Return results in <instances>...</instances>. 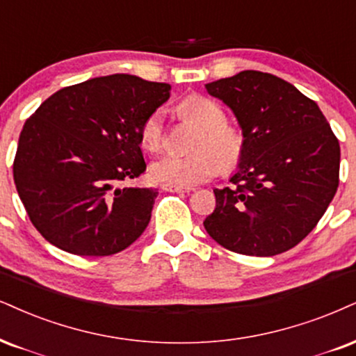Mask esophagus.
I'll return each mask as SVG.
<instances>
[{
    "mask_svg": "<svg viewBox=\"0 0 356 356\" xmlns=\"http://www.w3.org/2000/svg\"><path fill=\"white\" fill-rule=\"evenodd\" d=\"M165 191L170 193H190L193 188H186V186H175V185H163L161 186Z\"/></svg>",
    "mask_w": 356,
    "mask_h": 356,
    "instance_id": "obj_1",
    "label": "esophagus"
}]
</instances>
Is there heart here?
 Listing matches in <instances>:
<instances>
[{"label": "heart", "mask_w": 356, "mask_h": 356, "mask_svg": "<svg viewBox=\"0 0 356 356\" xmlns=\"http://www.w3.org/2000/svg\"><path fill=\"white\" fill-rule=\"evenodd\" d=\"M179 113L200 129L191 145V156H165L152 165L155 181L163 185L191 186L216 177L219 170L231 171L241 163L245 137L238 125L226 122L222 107L204 95L193 94L179 104ZM140 143L147 152L160 153L166 145L165 112L153 111L140 127Z\"/></svg>", "instance_id": "1"}]
</instances>
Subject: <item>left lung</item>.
Segmentation results:
<instances>
[{
    "mask_svg": "<svg viewBox=\"0 0 356 356\" xmlns=\"http://www.w3.org/2000/svg\"><path fill=\"white\" fill-rule=\"evenodd\" d=\"M245 137L232 186L214 190L204 229L244 256H275L307 238L339 188L340 145L312 99L287 81L243 71L206 84Z\"/></svg>",
    "mask_w": 356,
    "mask_h": 356,
    "instance_id": "1",
    "label": "left lung"
}]
</instances>
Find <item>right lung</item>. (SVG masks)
Wrapping results in <instances>:
<instances>
[{"mask_svg":"<svg viewBox=\"0 0 356 356\" xmlns=\"http://www.w3.org/2000/svg\"><path fill=\"white\" fill-rule=\"evenodd\" d=\"M170 89L129 74L95 77L57 90L26 120L13 177L44 239L112 256L142 236L158 191L124 183L147 170L140 127Z\"/></svg>","mask_w":356,"mask_h":356,"instance_id":"obj_1","label":"right lung"}]
</instances>
